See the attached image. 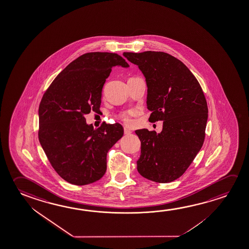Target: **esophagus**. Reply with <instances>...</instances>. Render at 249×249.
<instances>
[{
	"label": "esophagus",
	"mask_w": 249,
	"mask_h": 249,
	"mask_svg": "<svg viewBox=\"0 0 249 249\" xmlns=\"http://www.w3.org/2000/svg\"><path fill=\"white\" fill-rule=\"evenodd\" d=\"M132 132H131L128 128H126V127H124V134H126V135H128V134H130Z\"/></svg>",
	"instance_id": "34e87169"
}]
</instances>
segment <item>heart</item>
Here are the masks:
<instances>
[{
	"instance_id": "obj_1",
	"label": "heart",
	"mask_w": 249,
	"mask_h": 249,
	"mask_svg": "<svg viewBox=\"0 0 249 249\" xmlns=\"http://www.w3.org/2000/svg\"><path fill=\"white\" fill-rule=\"evenodd\" d=\"M134 111H129V112H126L125 114L122 115V119H123V122L126 123V124L131 123V116L134 115Z\"/></svg>"
}]
</instances>
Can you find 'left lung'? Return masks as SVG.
<instances>
[{"label":"left lung","mask_w":249,"mask_h":249,"mask_svg":"<svg viewBox=\"0 0 249 249\" xmlns=\"http://www.w3.org/2000/svg\"><path fill=\"white\" fill-rule=\"evenodd\" d=\"M123 56L145 76L150 122L163 121L160 134L135 131L142 143L137 170L153 182H172L184 174L204 142L208 106L203 89L187 66L170 54L147 51Z\"/></svg>","instance_id":"obj_1"}]
</instances>
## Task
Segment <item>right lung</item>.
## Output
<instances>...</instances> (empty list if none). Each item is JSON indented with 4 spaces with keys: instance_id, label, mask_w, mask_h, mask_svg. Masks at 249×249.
<instances>
[{
    "instance_id": "obj_1",
    "label": "right lung",
    "mask_w": 249,
    "mask_h": 249,
    "mask_svg": "<svg viewBox=\"0 0 249 249\" xmlns=\"http://www.w3.org/2000/svg\"><path fill=\"white\" fill-rule=\"evenodd\" d=\"M126 68L116 53H88L67 65L46 89L38 107V140L51 165L70 184L85 185L107 170V153L123 137L121 124L95 129L84 115L99 111L102 89L112 68Z\"/></svg>"
}]
</instances>
